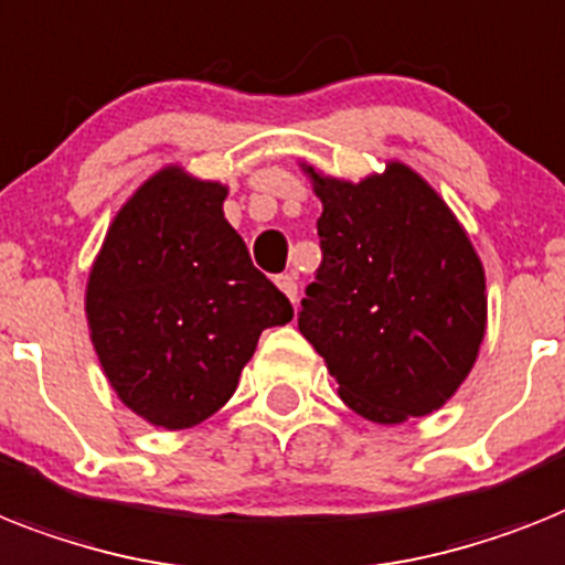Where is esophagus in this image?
Here are the masks:
<instances>
[{
  "instance_id": "esophagus-1",
  "label": "esophagus",
  "mask_w": 565,
  "mask_h": 565,
  "mask_svg": "<svg viewBox=\"0 0 565 565\" xmlns=\"http://www.w3.org/2000/svg\"><path fill=\"white\" fill-rule=\"evenodd\" d=\"M274 282H277V288L282 294H286L288 300L291 302H297V279L291 277V274H279L277 279H274Z\"/></svg>"
}]
</instances>
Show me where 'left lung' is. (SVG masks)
Instances as JSON below:
<instances>
[{
  "mask_svg": "<svg viewBox=\"0 0 565 565\" xmlns=\"http://www.w3.org/2000/svg\"><path fill=\"white\" fill-rule=\"evenodd\" d=\"M323 263L300 332L347 407L401 424L445 407L477 363L488 323L484 268L468 231L413 167L343 181L302 161Z\"/></svg>",
  "mask_w": 565,
  "mask_h": 565,
  "instance_id": "8db88e82",
  "label": "left lung"
}]
</instances>
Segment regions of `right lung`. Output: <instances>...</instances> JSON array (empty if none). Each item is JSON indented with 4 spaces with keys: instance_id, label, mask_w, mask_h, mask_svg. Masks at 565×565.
I'll list each match as a JSON object with an SVG mask.
<instances>
[{
    "instance_id": "right-lung-1",
    "label": "right lung",
    "mask_w": 565,
    "mask_h": 565,
    "mask_svg": "<svg viewBox=\"0 0 565 565\" xmlns=\"http://www.w3.org/2000/svg\"><path fill=\"white\" fill-rule=\"evenodd\" d=\"M225 195L161 167L115 213L88 271L97 361L126 407L164 430L225 407L263 329L294 317L225 218Z\"/></svg>"
}]
</instances>
